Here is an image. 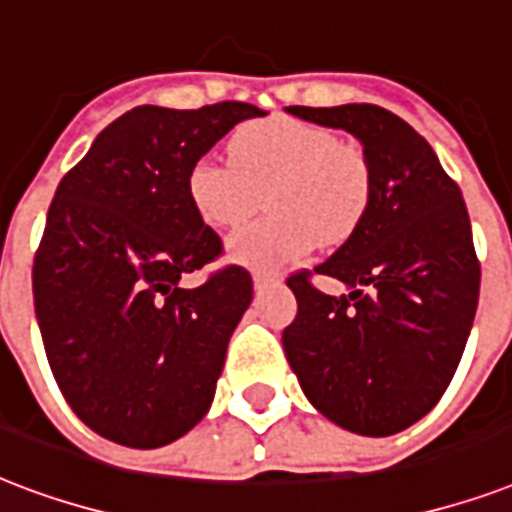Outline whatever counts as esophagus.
Returning a JSON list of instances; mask_svg holds the SVG:
<instances>
[{
	"label": "esophagus",
	"mask_w": 512,
	"mask_h": 512,
	"mask_svg": "<svg viewBox=\"0 0 512 512\" xmlns=\"http://www.w3.org/2000/svg\"><path fill=\"white\" fill-rule=\"evenodd\" d=\"M252 282H255L257 290H263V287H268V284H279L282 279L276 276V273H265V271H255L252 273Z\"/></svg>",
	"instance_id": "1"
}]
</instances>
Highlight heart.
<instances>
[{"instance_id":"b5f03b06","label":"heart","mask_w":512,"mask_h":512,"mask_svg":"<svg viewBox=\"0 0 512 512\" xmlns=\"http://www.w3.org/2000/svg\"><path fill=\"white\" fill-rule=\"evenodd\" d=\"M230 158L204 155L187 171V201L209 228H233L255 212L265 217L228 239V257L247 268H282L314 244H341L370 206V166L360 147L298 117H268L241 126Z\"/></svg>"}]
</instances>
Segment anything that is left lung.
Returning <instances> with one entry per match:
<instances>
[{"instance_id": "left-lung-1", "label": "left lung", "mask_w": 512, "mask_h": 512, "mask_svg": "<svg viewBox=\"0 0 512 512\" xmlns=\"http://www.w3.org/2000/svg\"><path fill=\"white\" fill-rule=\"evenodd\" d=\"M362 144L370 206L314 273L346 284L325 295L295 273L298 317L282 335L300 389L338 427L386 438L424 419L451 384L473 327L481 268L462 190L427 139L376 104L287 107Z\"/></svg>"}]
</instances>
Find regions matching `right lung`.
<instances>
[{
	"label": "right lung",
	"instance_id": "1",
	"mask_svg": "<svg viewBox=\"0 0 512 512\" xmlns=\"http://www.w3.org/2000/svg\"><path fill=\"white\" fill-rule=\"evenodd\" d=\"M263 115L244 101L134 107L61 179L31 271L34 311L66 403L101 438L161 448L209 411L252 276L228 265L182 287L222 252L187 201V171Z\"/></svg>",
	"mask_w": 512,
	"mask_h": 512
}]
</instances>
